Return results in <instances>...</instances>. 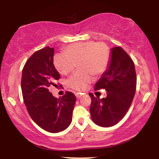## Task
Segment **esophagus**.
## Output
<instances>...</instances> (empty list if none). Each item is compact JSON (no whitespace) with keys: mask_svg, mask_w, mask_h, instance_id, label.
Returning a JSON list of instances; mask_svg holds the SVG:
<instances>
[{"mask_svg":"<svg viewBox=\"0 0 159 159\" xmlns=\"http://www.w3.org/2000/svg\"><path fill=\"white\" fill-rule=\"evenodd\" d=\"M75 95H76L77 99H79V98H80V97H81L82 93H75Z\"/></svg>","mask_w":159,"mask_h":159,"instance_id":"esophagus-1","label":"esophagus"}]
</instances>
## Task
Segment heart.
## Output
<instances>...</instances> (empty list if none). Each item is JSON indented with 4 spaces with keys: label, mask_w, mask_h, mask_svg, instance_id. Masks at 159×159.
I'll return each instance as SVG.
<instances>
[{
    "label": "heart",
    "mask_w": 159,
    "mask_h": 159,
    "mask_svg": "<svg viewBox=\"0 0 159 159\" xmlns=\"http://www.w3.org/2000/svg\"><path fill=\"white\" fill-rule=\"evenodd\" d=\"M110 60L111 52L105 43L87 41L67 46L63 50V55L54 57L53 64L63 75L73 71L78 64L80 71L70 77L68 85L72 90L81 92L93 81V75L100 76L105 73Z\"/></svg>",
    "instance_id": "b5f03b06"
}]
</instances>
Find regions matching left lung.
Returning <instances> with one entry per match:
<instances>
[{
  "mask_svg": "<svg viewBox=\"0 0 159 159\" xmlns=\"http://www.w3.org/2000/svg\"><path fill=\"white\" fill-rule=\"evenodd\" d=\"M136 85V72L133 60L120 47L111 48L108 69L95 85V90H107V98L99 99L89 93L93 121L101 127H111L119 122L130 108L135 94Z\"/></svg>",
  "mask_w": 159,
  "mask_h": 159,
  "instance_id": "8db88e82",
  "label": "left lung"
}]
</instances>
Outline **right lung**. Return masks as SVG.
I'll use <instances>...</instances> for the list:
<instances>
[{"instance_id": "obj_1", "label": "right lung", "mask_w": 159, "mask_h": 159, "mask_svg": "<svg viewBox=\"0 0 159 159\" xmlns=\"http://www.w3.org/2000/svg\"><path fill=\"white\" fill-rule=\"evenodd\" d=\"M54 48L48 46L34 52L25 64L21 87L24 102L32 120L42 129L56 133L69 127L76 103L71 92L56 98L49 92L60 76L53 64Z\"/></svg>"}]
</instances>
